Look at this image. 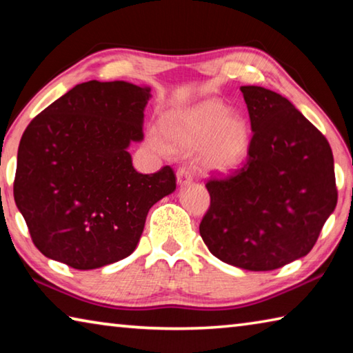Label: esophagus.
I'll list each match as a JSON object with an SVG mask.
<instances>
[{
	"instance_id": "1",
	"label": "esophagus",
	"mask_w": 353,
	"mask_h": 353,
	"mask_svg": "<svg viewBox=\"0 0 353 353\" xmlns=\"http://www.w3.org/2000/svg\"><path fill=\"white\" fill-rule=\"evenodd\" d=\"M176 177H177V183L181 185H188L191 181H193V176H191V171L187 168H179L176 172Z\"/></svg>"
}]
</instances>
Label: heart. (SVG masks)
<instances>
[{
	"mask_svg": "<svg viewBox=\"0 0 353 353\" xmlns=\"http://www.w3.org/2000/svg\"><path fill=\"white\" fill-rule=\"evenodd\" d=\"M155 152H191L201 149V166L208 172H229L246 159L250 143L248 119L216 99H207L191 109L166 115L160 134L149 132Z\"/></svg>",
	"mask_w": 353,
	"mask_h": 353,
	"instance_id": "1",
	"label": "heart"
}]
</instances>
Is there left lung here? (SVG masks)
Masks as SVG:
<instances>
[{
  "label": "left lung",
  "instance_id": "left-lung-1",
  "mask_svg": "<svg viewBox=\"0 0 353 353\" xmlns=\"http://www.w3.org/2000/svg\"><path fill=\"white\" fill-rule=\"evenodd\" d=\"M252 140L234 176L205 187L199 232L227 265L272 271L305 256L338 201L330 145L282 94L243 85Z\"/></svg>",
  "mask_w": 353,
  "mask_h": 353
}]
</instances>
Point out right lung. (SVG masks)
Listing matches in <instances>:
<instances>
[{
	"mask_svg": "<svg viewBox=\"0 0 353 353\" xmlns=\"http://www.w3.org/2000/svg\"><path fill=\"white\" fill-rule=\"evenodd\" d=\"M151 90L134 83H77L23 134L14 198L48 259L97 270L134 252L149 208L176 190L170 166L141 174L130 143L143 140Z\"/></svg>",
	"mask_w": 353,
	"mask_h": 353,
	"instance_id": "1",
	"label": "right lung"
}]
</instances>
